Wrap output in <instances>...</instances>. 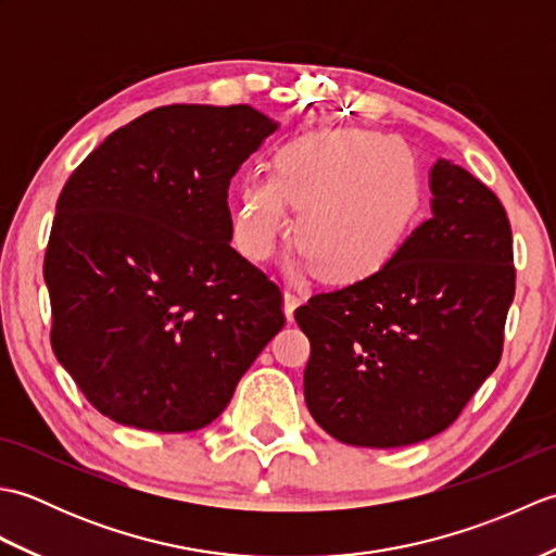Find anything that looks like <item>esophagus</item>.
I'll return each instance as SVG.
<instances>
[{"instance_id": "1", "label": "esophagus", "mask_w": 556, "mask_h": 556, "mask_svg": "<svg viewBox=\"0 0 556 556\" xmlns=\"http://www.w3.org/2000/svg\"><path fill=\"white\" fill-rule=\"evenodd\" d=\"M301 303H303V296H299L296 291H287L285 293V313H287L289 320H293V311H296Z\"/></svg>"}]
</instances>
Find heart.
<instances>
[{"label": "heart", "instance_id": "heart-1", "mask_svg": "<svg viewBox=\"0 0 556 556\" xmlns=\"http://www.w3.org/2000/svg\"><path fill=\"white\" fill-rule=\"evenodd\" d=\"M301 210L299 265L327 281H358L382 269L420 212L416 169L396 138L370 131H323L279 150L275 174L243 184L236 239L265 260Z\"/></svg>", "mask_w": 556, "mask_h": 556}]
</instances>
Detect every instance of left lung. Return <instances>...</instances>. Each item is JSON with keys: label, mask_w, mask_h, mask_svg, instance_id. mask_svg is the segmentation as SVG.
Listing matches in <instances>:
<instances>
[{"label": "left lung", "mask_w": 556, "mask_h": 556, "mask_svg": "<svg viewBox=\"0 0 556 556\" xmlns=\"http://www.w3.org/2000/svg\"><path fill=\"white\" fill-rule=\"evenodd\" d=\"M432 215L389 263L293 313L311 341L313 418L353 446H406L452 425L500 365L516 291L500 198L452 160L430 172Z\"/></svg>", "instance_id": "8db88e82"}]
</instances>
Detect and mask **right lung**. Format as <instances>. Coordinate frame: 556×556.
<instances>
[{
  "mask_svg": "<svg viewBox=\"0 0 556 556\" xmlns=\"http://www.w3.org/2000/svg\"><path fill=\"white\" fill-rule=\"evenodd\" d=\"M248 104H167L116 128L56 200L52 351L114 422L191 432L285 327L281 289L231 248V176L275 134Z\"/></svg>",
  "mask_w": 556,
  "mask_h": 556,
  "instance_id": "obj_1",
  "label": "right lung"
}]
</instances>
